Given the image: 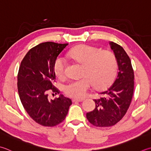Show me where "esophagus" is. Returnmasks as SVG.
Instances as JSON below:
<instances>
[{
	"label": "esophagus",
	"mask_w": 151,
	"mask_h": 151,
	"mask_svg": "<svg viewBox=\"0 0 151 151\" xmlns=\"http://www.w3.org/2000/svg\"><path fill=\"white\" fill-rule=\"evenodd\" d=\"M83 100L82 99H73L72 102H82Z\"/></svg>",
	"instance_id": "esophagus-1"
}]
</instances>
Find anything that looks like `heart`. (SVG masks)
Listing matches in <instances>:
<instances>
[{"instance_id": "b5f03b06", "label": "heart", "mask_w": 151, "mask_h": 151, "mask_svg": "<svg viewBox=\"0 0 151 151\" xmlns=\"http://www.w3.org/2000/svg\"><path fill=\"white\" fill-rule=\"evenodd\" d=\"M69 56L82 65L81 79L75 80L65 86V92L70 97L81 99L86 96L91 85L96 89H101L113 81L116 72L117 62L114 54L107 50H102L88 45H80L70 50ZM67 67L64 58L56 59L54 70L56 76L63 78Z\"/></svg>"}]
</instances>
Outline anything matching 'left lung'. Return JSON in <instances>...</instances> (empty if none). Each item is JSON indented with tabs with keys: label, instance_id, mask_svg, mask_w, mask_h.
Instances as JSON below:
<instances>
[{
	"label": "left lung",
	"instance_id": "8db88e82",
	"mask_svg": "<svg viewBox=\"0 0 151 151\" xmlns=\"http://www.w3.org/2000/svg\"><path fill=\"white\" fill-rule=\"evenodd\" d=\"M116 56L119 71L114 82L93 99L96 108L86 113L91 124L97 127L114 126L122 119L130 105L134 93V73L131 60L122 46L109 42Z\"/></svg>",
	"mask_w": 151,
	"mask_h": 151
}]
</instances>
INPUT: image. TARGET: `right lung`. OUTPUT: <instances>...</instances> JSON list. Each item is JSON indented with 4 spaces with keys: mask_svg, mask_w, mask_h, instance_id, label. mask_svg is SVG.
Instances as JSON below:
<instances>
[{
    "mask_svg": "<svg viewBox=\"0 0 151 151\" xmlns=\"http://www.w3.org/2000/svg\"><path fill=\"white\" fill-rule=\"evenodd\" d=\"M67 45L53 42L38 44L27 53L19 68L17 90L21 102L31 119L44 126H55L63 122L72 104L62 94L54 100L48 98L50 91L60 93L53 85L54 65Z\"/></svg>",
    "mask_w": 151,
    "mask_h": 151,
    "instance_id": "1",
    "label": "right lung"
}]
</instances>
